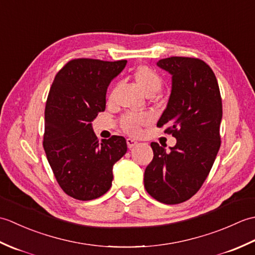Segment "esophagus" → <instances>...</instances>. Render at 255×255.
Instances as JSON below:
<instances>
[{
  "label": "esophagus",
  "mask_w": 255,
  "mask_h": 255,
  "mask_svg": "<svg viewBox=\"0 0 255 255\" xmlns=\"http://www.w3.org/2000/svg\"><path fill=\"white\" fill-rule=\"evenodd\" d=\"M137 144H138V141L136 139H133V138H128L127 139V145H128L129 149L133 148L134 145H137Z\"/></svg>",
  "instance_id": "esophagus-1"
}]
</instances>
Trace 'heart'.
I'll use <instances>...</instances> for the list:
<instances>
[{"label":"heart","mask_w":255,"mask_h":255,"mask_svg":"<svg viewBox=\"0 0 255 255\" xmlns=\"http://www.w3.org/2000/svg\"><path fill=\"white\" fill-rule=\"evenodd\" d=\"M134 80L145 94L156 93L161 88L162 80L153 69L148 66H140L134 71ZM114 94L112 91L111 97ZM151 117L147 113H127L121 119V126L125 131L131 134H138L141 128L149 124Z\"/></svg>","instance_id":"b5f03b06"}]
</instances>
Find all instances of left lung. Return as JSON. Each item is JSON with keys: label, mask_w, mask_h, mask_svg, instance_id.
Segmentation results:
<instances>
[{"label": "left lung", "mask_w": 255, "mask_h": 255, "mask_svg": "<svg viewBox=\"0 0 255 255\" xmlns=\"http://www.w3.org/2000/svg\"><path fill=\"white\" fill-rule=\"evenodd\" d=\"M158 66L172 74L166 108L156 123L176 138L166 151L151 142L153 159L144 171V188L160 203L186 202L202 187L220 148L223 102L213 70L193 57L161 59Z\"/></svg>", "instance_id": "1"}]
</instances>
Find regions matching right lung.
<instances>
[{
    "mask_svg": "<svg viewBox=\"0 0 255 255\" xmlns=\"http://www.w3.org/2000/svg\"><path fill=\"white\" fill-rule=\"evenodd\" d=\"M127 60L78 58L59 70L47 97L42 145L62 191L92 200L112 186L113 165L127 152L126 140L100 141L91 123L105 111L106 91Z\"/></svg>",
    "mask_w": 255,
    "mask_h": 255,
    "instance_id": "add662e5",
    "label": "right lung"
}]
</instances>
